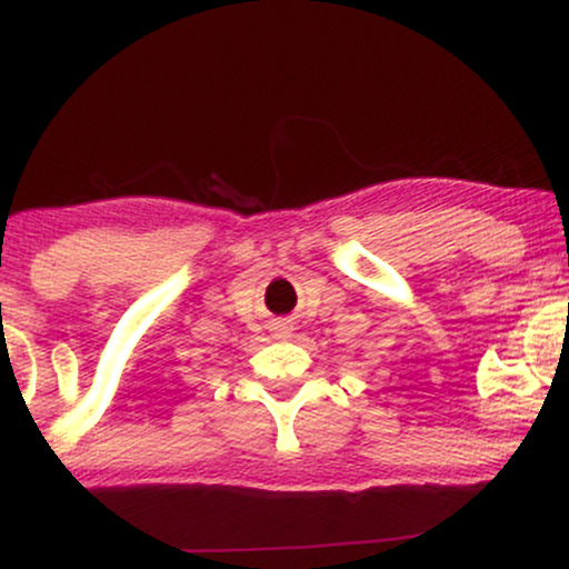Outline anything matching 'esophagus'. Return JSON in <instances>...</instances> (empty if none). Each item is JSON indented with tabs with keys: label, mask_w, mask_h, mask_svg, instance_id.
<instances>
[{
	"label": "esophagus",
	"mask_w": 569,
	"mask_h": 569,
	"mask_svg": "<svg viewBox=\"0 0 569 569\" xmlns=\"http://www.w3.org/2000/svg\"><path fill=\"white\" fill-rule=\"evenodd\" d=\"M289 335V326H283V329H278V337H286Z\"/></svg>",
	"instance_id": "esophagus-1"
}]
</instances>
